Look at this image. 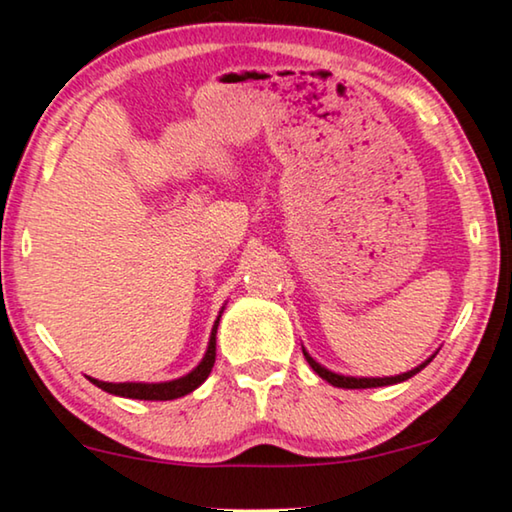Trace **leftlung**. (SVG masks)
Masks as SVG:
<instances>
[{"instance_id":"1","label":"left lung","mask_w":512,"mask_h":512,"mask_svg":"<svg viewBox=\"0 0 512 512\" xmlns=\"http://www.w3.org/2000/svg\"><path fill=\"white\" fill-rule=\"evenodd\" d=\"M303 354H305V359H307V363H310L312 366V370L314 373H317L321 380H326V382H331L333 387H340V389H370V387H387V384H396V382H403V380H408V377H412V375H417L419 370L422 368H426L431 363V359L429 361H424L422 366H417L415 370H408V373H403V375H396V377H345V375H338V373H331V370H326L324 366H319L317 361L312 359L310 354L305 352L303 349Z\"/></svg>"}]
</instances>
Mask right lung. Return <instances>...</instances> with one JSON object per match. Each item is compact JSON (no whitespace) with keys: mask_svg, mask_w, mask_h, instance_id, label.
I'll return each instance as SVG.
<instances>
[{"mask_svg":"<svg viewBox=\"0 0 512 512\" xmlns=\"http://www.w3.org/2000/svg\"><path fill=\"white\" fill-rule=\"evenodd\" d=\"M219 319H221V314H219ZM219 319L214 321L212 338H209V347H207L205 359L200 361L198 368H193L191 373L179 377V380L158 382V384H144V382L114 384V382L93 380V377H88V380L93 382L95 387L109 391V394L123 396V398H139V401H172V398H181V396L191 394V391L198 389L200 384L207 380L209 373H212V366L216 361V328H219Z\"/></svg>","mask_w":512,"mask_h":512,"instance_id":"1","label":"right lung"}]
</instances>
